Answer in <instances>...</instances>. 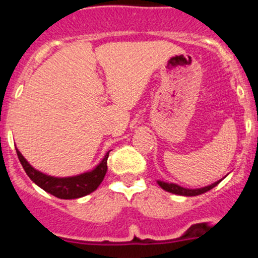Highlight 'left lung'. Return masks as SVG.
Segmentation results:
<instances>
[{
    "label": "left lung",
    "instance_id": "left-lung-1",
    "mask_svg": "<svg viewBox=\"0 0 258 258\" xmlns=\"http://www.w3.org/2000/svg\"><path fill=\"white\" fill-rule=\"evenodd\" d=\"M218 183H220V181L215 182V183H212L211 186L204 187V188L188 189V188H183V187L178 186V184H175V183H166V182L158 181V184H160V186L162 187L165 191L171 192V194H175V195H181V196H199V195H202V194H205V192L212 189L213 187L217 186Z\"/></svg>",
    "mask_w": 258,
    "mask_h": 258
}]
</instances>
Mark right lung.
I'll return each instance as SVG.
<instances>
[{
	"label": "right lung",
	"mask_w": 258,
	"mask_h": 258,
	"mask_svg": "<svg viewBox=\"0 0 258 258\" xmlns=\"http://www.w3.org/2000/svg\"><path fill=\"white\" fill-rule=\"evenodd\" d=\"M16 152L20 160L21 165H22L23 170L27 173V176L35 182L37 186L45 189L48 194L53 195L54 197L63 200H72V199H80V197L86 196V195L91 194L95 191L101 182L103 181L106 172H107V158L108 153H106L105 158L101 161L100 165L95 168L93 171L83 175L75 176V177H66V178H57L51 177V176L43 175L40 171L35 170L31 167L30 163L25 160L20 151L16 148Z\"/></svg>",
	"instance_id": "add662e5"
}]
</instances>
